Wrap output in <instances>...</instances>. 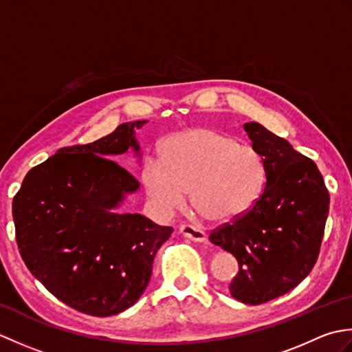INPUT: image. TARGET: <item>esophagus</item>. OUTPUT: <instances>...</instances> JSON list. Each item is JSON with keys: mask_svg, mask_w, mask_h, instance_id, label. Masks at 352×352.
Instances as JSON below:
<instances>
[{"mask_svg": "<svg viewBox=\"0 0 352 352\" xmlns=\"http://www.w3.org/2000/svg\"><path fill=\"white\" fill-rule=\"evenodd\" d=\"M178 231H180V234L190 239V241H193V242H206L207 241V236L204 231H201L199 228H195L193 226H189V223H182V226L178 227Z\"/></svg>", "mask_w": 352, "mask_h": 352, "instance_id": "obj_1", "label": "esophagus"}]
</instances>
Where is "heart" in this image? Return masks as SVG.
<instances>
[{"mask_svg": "<svg viewBox=\"0 0 352 352\" xmlns=\"http://www.w3.org/2000/svg\"><path fill=\"white\" fill-rule=\"evenodd\" d=\"M142 182L164 212L183 207L190 192V204L201 218L230 223L256 206L266 170L252 145L216 130L192 129L164 140L160 162H146Z\"/></svg>", "mask_w": 352, "mask_h": 352, "instance_id": "b5f03b06", "label": "heart"}]
</instances>
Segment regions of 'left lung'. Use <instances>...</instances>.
Returning a JSON list of instances; mask_svg holds the SVG:
<instances>
[{
  "instance_id": "8db88e82",
  "label": "left lung",
  "mask_w": 352,
  "mask_h": 352,
  "mask_svg": "<svg viewBox=\"0 0 352 352\" xmlns=\"http://www.w3.org/2000/svg\"><path fill=\"white\" fill-rule=\"evenodd\" d=\"M265 163L266 183L251 210L212 231L210 242L233 254V298L258 305L296 287L315 266L330 206L316 163L258 122L243 125Z\"/></svg>"
}]
</instances>
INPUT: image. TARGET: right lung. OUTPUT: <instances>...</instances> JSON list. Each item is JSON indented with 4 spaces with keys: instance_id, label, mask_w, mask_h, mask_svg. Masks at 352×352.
Here are the masks:
<instances>
[{
    "instance_id": "1",
    "label": "right lung",
    "mask_w": 352,
    "mask_h": 352,
    "mask_svg": "<svg viewBox=\"0 0 352 352\" xmlns=\"http://www.w3.org/2000/svg\"><path fill=\"white\" fill-rule=\"evenodd\" d=\"M125 122L87 145L58 149L28 170L12 212L21 257L57 300L92 316L118 315L146 289L172 227L139 213L110 212L139 182L113 160L139 144Z\"/></svg>"
}]
</instances>
